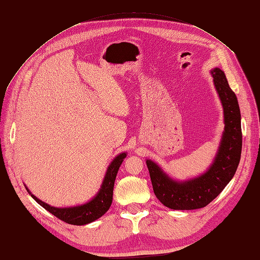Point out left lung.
I'll list each match as a JSON object with an SVG mask.
<instances>
[{
  "label": "left lung",
  "mask_w": 260,
  "mask_h": 260,
  "mask_svg": "<svg viewBox=\"0 0 260 260\" xmlns=\"http://www.w3.org/2000/svg\"><path fill=\"white\" fill-rule=\"evenodd\" d=\"M211 74L223 106L225 123L221 143L211 167L199 178L177 182L155 162L146 160L156 198L171 209L191 210L207 206L230 182L241 159L242 129L238 99L222 70L215 68Z\"/></svg>",
  "instance_id": "8db88e82"
}]
</instances>
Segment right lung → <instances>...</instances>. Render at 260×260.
I'll use <instances>...</instances> for the list:
<instances>
[{
  "label": "right lung",
  "instance_id": "right-lung-1",
  "mask_svg": "<svg viewBox=\"0 0 260 260\" xmlns=\"http://www.w3.org/2000/svg\"><path fill=\"white\" fill-rule=\"evenodd\" d=\"M127 157V154L121 153L115 157V159L109 165V167L106 171V175L103 181V184L101 186V190L98 193V195L89 203H85L81 206L76 207H67V208H56L52 207L48 204L37 199L35 195L31 194L28 190V192L32 196V199L40 205L45 208L51 214H53L55 217L60 219L61 221H64L69 224L75 225H83L88 224L94 220L99 219L100 217L103 216L105 212L109 209L113 202V190L115 184V179L117 176V172L119 170V167L123 159Z\"/></svg>",
  "mask_w": 260,
  "mask_h": 260
}]
</instances>
